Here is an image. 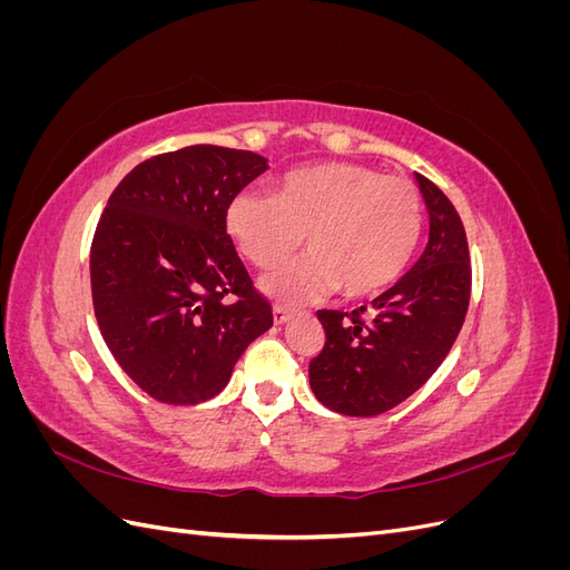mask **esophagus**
<instances>
[{
    "mask_svg": "<svg viewBox=\"0 0 570 570\" xmlns=\"http://www.w3.org/2000/svg\"><path fill=\"white\" fill-rule=\"evenodd\" d=\"M292 316H295V312H292V308H287V306H273V321H275V325H285Z\"/></svg>",
    "mask_w": 570,
    "mask_h": 570,
    "instance_id": "obj_1",
    "label": "esophagus"
}]
</instances>
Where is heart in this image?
<instances>
[{"instance_id":"b5f03b06","label":"heart","mask_w":570,"mask_h":570,"mask_svg":"<svg viewBox=\"0 0 570 570\" xmlns=\"http://www.w3.org/2000/svg\"><path fill=\"white\" fill-rule=\"evenodd\" d=\"M226 228L256 268L278 266L306 237L308 254L262 281L275 302H321L340 287L347 299H368L409 268L423 204L404 178L358 164H321L289 174L275 195L245 189L233 197Z\"/></svg>"}]
</instances>
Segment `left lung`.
I'll return each mask as SVG.
<instances>
[{
	"mask_svg": "<svg viewBox=\"0 0 570 570\" xmlns=\"http://www.w3.org/2000/svg\"><path fill=\"white\" fill-rule=\"evenodd\" d=\"M416 183L430 218L419 262L368 312H318L325 344L308 364V383L323 406L344 416H377L409 400L450 354L469 312L463 223L435 183L419 174Z\"/></svg>",
	"mask_w": 570,
	"mask_h": 570,
	"instance_id": "left-lung-1",
	"label": "left lung"
}]
</instances>
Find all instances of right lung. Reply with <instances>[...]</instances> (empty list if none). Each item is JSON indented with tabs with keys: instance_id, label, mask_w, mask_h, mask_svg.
Listing matches in <instances>:
<instances>
[{
	"instance_id": "add662e5",
	"label": "right lung",
	"mask_w": 570,
	"mask_h": 570,
	"mask_svg": "<svg viewBox=\"0 0 570 570\" xmlns=\"http://www.w3.org/2000/svg\"><path fill=\"white\" fill-rule=\"evenodd\" d=\"M266 168L254 151L216 145L159 154L118 183L97 223V325L118 366L157 402L212 400L273 325L226 233L228 204Z\"/></svg>"
}]
</instances>
